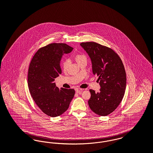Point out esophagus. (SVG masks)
<instances>
[{
	"label": "esophagus",
	"instance_id": "obj_1",
	"mask_svg": "<svg viewBox=\"0 0 153 153\" xmlns=\"http://www.w3.org/2000/svg\"><path fill=\"white\" fill-rule=\"evenodd\" d=\"M75 91H76V92H77V93H79V94H81V92L82 91V89H81V88H76V89H75Z\"/></svg>",
	"mask_w": 153,
	"mask_h": 153
}]
</instances>
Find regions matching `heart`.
<instances>
[{
  "label": "heart",
  "instance_id": "b5f03b06",
  "mask_svg": "<svg viewBox=\"0 0 153 153\" xmlns=\"http://www.w3.org/2000/svg\"><path fill=\"white\" fill-rule=\"evenodd\" d=\"M74 58L78 64H79L83 61H87V58H86L85 55L84 54H77L75 56ZM69 64H70V61L69 60L66 59V60L63 61L62 63V68H63L64 71H66L68 69V68L69 66Z\"/></svg>",
  "mask_w": 153,
  "mask_h": 153
}]
</instances>
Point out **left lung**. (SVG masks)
<instances>
[{
  "label": "left lung",
  "instance_id": "1",
  "mask_svg": "<svg viewBox=\"0 0 153 153\" xmlns=\"http://www.w3.org/2000/svg\"><path fill=\"white\" fill-rule=\"evenodd\" d=\"M90 57L94 75L99 77V92L90 90L88 103L96 114L106 116L118 107L124 95L126 73L121 59L113 50L95 42L81 43Z\"/></svg>",
  "mask_w": 153,
  "mask_h": 153
}]
</instances>
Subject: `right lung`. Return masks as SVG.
I'll return each instance as SVG.
<instances>
[{"label":"right lung","mask_w":153,"mask_h":153,"mask_svg":"<svg viewBox=\"0 0 153 153\" xmlns=\"http://www.w3.org/2000/svg\"><path fill=\"white\" fill-rule=\"evenodd\" d=\"M72 50L66 44H50L36 52L29 65L27 84L30 95L37 106L48 116L63 114L74 97V90L59 89L54 82L62 73L60 62L63 54Z\"/></svg>","instance_id":"1"}]
</instances>
